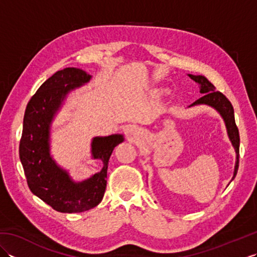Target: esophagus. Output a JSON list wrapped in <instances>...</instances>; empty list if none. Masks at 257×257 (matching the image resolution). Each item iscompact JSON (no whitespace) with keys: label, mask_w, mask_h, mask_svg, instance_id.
<instances>
[{"label":"esophagus","mask_w":257,"mask_h":257,"mask_svg":"<svg viewBox=\"0 0 257 257\" xmlns=\"http://www.w3.org/2000/svg\"><path fill=\"white\" fill-rule=\"evenodd\" d=\"M139 134V132H137V130H136V132H135V135H138Z\"/></svg>","instance_id":"esophagus-1"}]
</instances>
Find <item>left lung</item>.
I'll use <instances>...</instances> for the list:
<instances>
[{"mask_svg":"<svg viewBox=\"0 0 257 257\" xmlns=\"http://www.w3.org/2000/svg\"><path fill=\"white\" fill-rule=\"evenodd\" d=\"M188 76L199 85L200 92L201 94H203V96L199 98L198 100L194 101L192 105H190L189 107L200 106V105L212 107L220 113V116L223 118V121L225 123L228 139H230L233 148L235 150V154H236L235 167H234V172H233V178H232V180H234L238 169L239 135H238V129L235 124V119H234V109H233L232 103L224 95L222 94V92L217 91L215 89L214 85H213L211 81L207 80V78L204 77V76L192 75V74H188Z\"/></svg>","mask_w":257,"mask_h":257,"instance_id":"left-lung-1","label":"left lung"}]
</instances>
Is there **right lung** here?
<instances>
[{"label":"right lung","mask_w":257,"mask_h":257,"mask_svg":"<svg viewBox=\"0 0 257 257\" xmlns=\"http://www.w3.org/2000/svg\"><path fill=\"white\" fill-rule=\"evenodd\" d=\"M91 76L79 68L58 70L48 78L26 106L20 159L33 194L62 213L88 211L100 203L107 185V169L114 147L124 140L120 134L91 140V159H99L102 168L83 181H74L67 170L51 155V128L54 117L70 91L79 88Z\"/></svg>","instance_id":"obj_1"}]
</instances>
